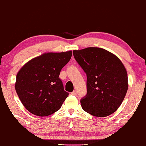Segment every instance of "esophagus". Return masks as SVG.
<instances>
[{"instance_id":"esophagus-1","label":"esophagus","mask_w":146,"mask_h":146,"mask_svg":"<svg viewBox=\"0 0 146 146\" xmlns=\"http://www.w3.org/2000/svg\"><path fill=\"white\" fill-rule=\"evenodd\" d=\"M72 94L73 96H76V95H77V92L76 91V90L73 91L72 92Z\"/></svg>"}]
</instances>
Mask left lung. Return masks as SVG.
<instances>
[{"label":"left lung","mask_w":146,"mask_h":146,"mask_svg":"<svg viewBox=\"0 0 146 146\" xmlns=\"http://www.w3.org/2000/svg\"><path fill=\"white\" fill-rule=\"evenodd\" d=\"M73 55L87 76V94L80 100L84 110L97 117L115 112L128 88L127 72L120 60L95 47L74 50Z\"/></svg>","instance_id":"8db88e82"}]
</instances>
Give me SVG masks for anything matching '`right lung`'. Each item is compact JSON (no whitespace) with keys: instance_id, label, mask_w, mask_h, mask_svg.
I'll return each instance as SVG.
<instances>
[{"instance_id":"1","label":"right lung","mask_w":146,"mask_h":146,"mask_svg":"<svg viewBox=\"0 0 146 146\" xmlns=\"http://www.w3.org/2000/svg\"><path fill=\"white\" fill-rule=\"evenodd\" d=\"M71 56L72 51L46 53L32 59L20 70L15 90L28 111L47 116L60 110L69 93L64 89L59 75Z\"/></svg>"}]
</instances>
